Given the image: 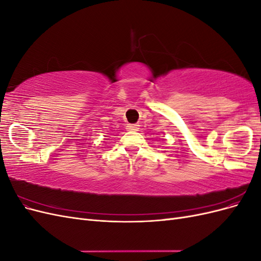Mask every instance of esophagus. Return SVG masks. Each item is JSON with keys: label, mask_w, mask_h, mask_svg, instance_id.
Returning <instances> with one entry per match:
<instances>
[{"label": "esophagus", "mask_w": 261, "mask_h": 261, "mask_svg": "<svg viewBox=\"0 0 261 261\" xmlns=\"http://www.w3.org/2000/svg\"><path fill=\"white\" fill-rule=\"evenodd\" d=\"M138 126H139L138 124H127V126H126V129L129 132H136L139 129Z\"/></svg>", "instance_id": "34e87169"}]
</instances>
